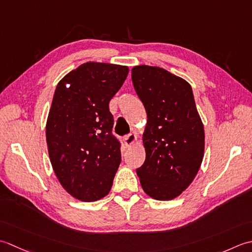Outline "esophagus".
I'll use <instances>...</instances> for the list:
<instances>
[{"mask_svg": "<svg viewBox=\"0 0 252 252\" xmlns=\"http://www.w3.org/2000/svg\"><path fill=\"white\" fill-rule=\"evenodd\" d=\"M136 141H137V136L135 135V133H129V135L125 136V138H124V142H125L126 147L132 146Z\"/></svg>", "mask_w": 252, "mask_h": 252, "instance_id": "obj_1", "label": "esophagus"}]
</instances>
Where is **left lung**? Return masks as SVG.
Wrapping results in <instances>:
<instances>
[{
  "mask_svg": "<svg viewBox=\"0 0 252 252\" xmlns=\"http://www.w3.org/2000/svg\"><path fill=\"white\" fill-rule=\"evenodd\" d=\"M147 112L142 140L146 160L137 168L141 187L157 200L178 197L196 177L204 153V129L191 86L157 66L131 69Z\"/></svg>",
  "mask_w": 252,
  "mask_h": 252,
  "instance_id": "obj_1",
  "label": "left lung"
}]
</instances>
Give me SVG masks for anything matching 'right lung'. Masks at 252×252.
<instances>
[{
    "mask_svg": "<svg viewBox=\"0 0 252 252\" xmlns=\"http://www.w3.org/2000/svg\"><path fill=\"white\" fill-rule=\"evenodd\" d=\"M128 71L127 66L87 62L56 86L45 127L49 157L62 186L81 201L105 197L121 164L109 103Z\"/></svg>",
    "mask_w": 252,
    "mask_h": 252,
    "instance_id": "add662e5",
    "label": "right lung"
}]
</instances>
